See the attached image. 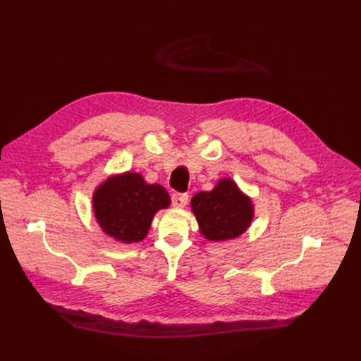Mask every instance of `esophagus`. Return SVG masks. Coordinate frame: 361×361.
I'll use <instances>...</instances> for the list:
<instances>
[{
    "label": "esophagus",
    "mask_w": 361,
    "mask_h": 361,
    "mask_svg": "<svg viewBox=\"0 0 361 361\" xmlns=\"http://www.w3.org/2000/svg\"><path fill=\"white\" fill-rule=\"evenodd\" d=\"M188 194H173L171 195V204H173V207H176V209H183L185 205L188 204Z\"/></svg>",
    "instance_id": "34e87169"
}]
</instances>
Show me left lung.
Instances as JSON below:
<instances>
[{
  "instance_id": "left-lung-1",
  "label": "left lung",
  "mask_w": 361,
  "mask_h": 361,
  "mask_svg": "<svg viewBox=\"0 0 361 361\" xmlns=\"http://www.w3.org/2000/svg\"><path fill=\"white\" fill-rule=\"evenodd\" d=\"M191 207L201 235L213 243L241 236L254 219L252 200L231 178L220 179L212 191L195 194Z\"/></svg>"
}]
</instances>
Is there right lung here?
I'll list each match as a JSON object with an SVG mask.
<instances>
[{
    "instance_id": "add662e5",
    "label": "right lung",
    "mask_w": 361,
    "mask_h": 361,
    "mask_svg": "<svg viewBox=\"0 0 361 361\" xmlns=\"http://www.w3.org/2000/svg\"><path fill=\"white\" fill-rule=\"evenodd\" d=\"M169 205L170 197L164 188L147 183L135 171L107 178L92 195V209L99 228L123 244L145 239L154 214Z\"/></svg>"
}]
</instances>
